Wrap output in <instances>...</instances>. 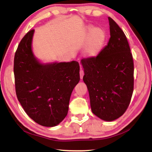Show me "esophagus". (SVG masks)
I'll list each match as a JSON object with an SVG mask.
<instances>
[{
    "label": "esophagus",
    "instance_id": "34e87169",
    "mask_svg": "<svg viewBox=\"0 0 152 152\" xmlns=\"http://www.w3.org/2000/svg\"><path fill=\"white\" fill-rule=\"evenodd\" d=\"M84 71L82 70H80V79L82 80V78H83V76H84Z\"/></svg>",
    "mask_w": 152,
    "mask_h": 152
}]
</instances>
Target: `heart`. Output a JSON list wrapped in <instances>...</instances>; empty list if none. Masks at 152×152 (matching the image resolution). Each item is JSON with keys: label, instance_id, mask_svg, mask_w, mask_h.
Segmentation results:
<instances>
[{"label": "heart", "instance_id": "b5f03b06", "mask_svg": "<svg viewBox=\"0 0 152 152\" xmlns=\"http://www.w3.org/2000/svg\"><path fill=\"white\" fill-rule=\"evenodd\" d=\"M86 37L88 39L84 53L88 58H94L99 54L107 40V33L101 28L90 26L87 29Z\"/></svg>", "mask_w": 152, "mask_h": 152}]
</instances>
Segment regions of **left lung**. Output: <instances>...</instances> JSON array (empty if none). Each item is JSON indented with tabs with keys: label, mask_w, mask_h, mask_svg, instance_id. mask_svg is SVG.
<instances>
[{
	"label": "left lung",
	"mask_w": 152,
	"mask_h": 152,
	"mask_svg": "<svg viewBox=\"0 0 152 152\" xmlns=\"http://www.w3.org/2000/svg\"><path fill=\"white\" fill-rule=\"evenodd\" d=\"M110 37L96 57L82 59L83 80L88 90L92 112L106 121L124 114L134 84V65L124 32L109 17Z\"/></svg>",
	"instance_id": "8db88e82"
}]
</instances>
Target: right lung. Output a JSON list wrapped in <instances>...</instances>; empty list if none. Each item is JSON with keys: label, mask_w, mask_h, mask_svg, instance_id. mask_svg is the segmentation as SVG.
<instances>
[{"label": "right lung", "mask_w": 152, "mask_h": 152, "mask_svg": "<svg viewBox=\"0 0 152 152\" xmlns=\"http://www.w3.org/2000/svg\"><path fill=\"white\" fill-rule=\"evenodd\" d=\"M34 31L23 37L15 52V91L31 119L42 126L54 127L68 114L71 94L80 81V66L76 61L41 63L32 51Z\"/></svg>", "instance_id": "1"}]
</instances>
